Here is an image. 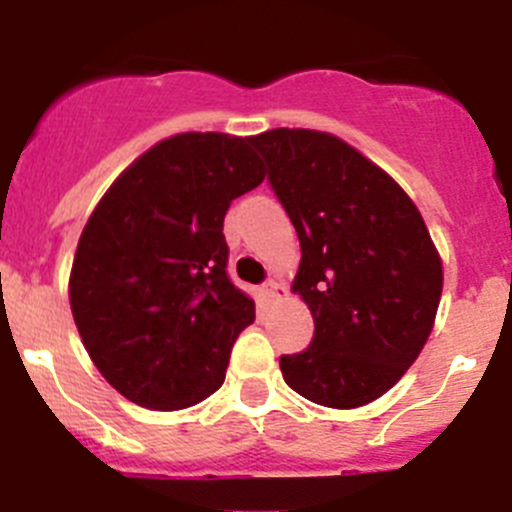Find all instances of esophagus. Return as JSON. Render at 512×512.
<instances>
[{
  "mask_svg": "<svg viewBox=\"0 0 512 512\" xmlns=\"http://www.w3.org/2000/svg\"><path fill=\"white\" fill-rule=\"evenodd\" d=\"M261 292H264L266 300H277V297L284 292V287L277 282V279H266V282L261 284Z\"/></svg>",
  "mask_w": 512,
  "mask_h": 512,
  "instance_id": "1",
  "label": "esophagus"
}]
</instances>
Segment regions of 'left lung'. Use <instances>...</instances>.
Segmentation results:
<instances>
[{"instance_id": "left-lung-1", "label": "left lung", "mask_w": 512, "mask_h": 512, "mask_svg": "<svg viewBox=\"0 0 512 512\" xmlns=\"http://www.w3.org/2000/svg\"><path fill=\"white\" fill-rule=\"evenodd\" d=\"M302 248L292 289L315 320L284 382L325 408H361L408 372L431 336L443 271L418 207L341 138L266 130L251 140Z\"/></svg>"}]
</instances>
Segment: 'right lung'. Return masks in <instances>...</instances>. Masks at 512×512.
<instances>
[{"instance_id": "obj_1", "label": "right lung", "mask_w": 512, "mask_h": 512, "mask_svg": "<svg viewBox=\"0 0 512 512\" xmlns=\"http://www.w3.org/2000/svg\"><path fill=\"white\" fill-rule=\"evenodd\" d=\"M253 138L182 133L107 189L71 269L79 336L102 377L140 408L182 410L223 384L256 305L228 277L223 220L264 182Z\"/></svg>"}]
</instances>
